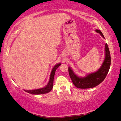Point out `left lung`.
Listing matches in <instances>:
<instances>
[{
    "instance_id": "1",
    "label": "left lung",
    "mask_w": 121,
    "mask_h": 121,
    "mask_svg": "<svg viewBox=\"0 0 121 121\" xmlns=\"http://www.w3.org/2000/svg\"><path fill=\"white\" fill-rule=\"evenodd\" d=\"M96 32L99 33L103 38H105L103 33L98 29H96ZM111 65V56L109 49L107 43L105 45V58L100 67L95 72L89 73L84 77L78 76L73 71L71 67L68 68L69 76L73 83L77 88L81 89L91 88L97 86L102 82L109 70Z\"/></svg>"
}]
</instances>
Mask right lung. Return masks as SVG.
Listing matches in <instances>:
<instances>
[{"label": "right lung", "instance_id": "1", "mask_svg": "<svg viewBox=\"0 0 121 121\" xmlns=\"http://www.w3.org/2000/svg\"><path fill=\"white\" fill-rule=\"evenodd\" d=\"M60 65H61V63L57 64L54 66V67L53 68H52L51 73V74H50V80H49L48 83L47 84L46 86L43 87V88L35 89V90H24V91L28 93H30L31 94H36V95H38V94L48 93L50 92V91L52 90V88H53V79H54V77H55L56 70V69H57L58 67H59Z\"/></svg>", "mask_w": 121, "mask_h": 121}]
</instances>
